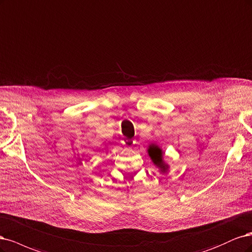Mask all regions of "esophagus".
Masks as SVG:
<instances>
[{
	"instance_id": "34e87169",
	"label": "esophagus",
	"mask_w": 252,
	"mask_h": 252,
	"mask_svg": "<svg viewBox=\"0 0 252 252\" xmlns=\"http://www.w3.org/2000/svg\"><path fill=\"white\" fill-rule=\"evenodd\" d=\"M124 143H125V145H126V148L131 149V148H133V145L135 144V141H134L133 139H126V140L124 141Z\"/></svg>"
}]
</instances>
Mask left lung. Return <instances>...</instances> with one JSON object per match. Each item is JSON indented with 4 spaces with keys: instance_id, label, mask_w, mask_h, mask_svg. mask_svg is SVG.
Returning <instances> with one entry per match:
<instances>
[{
    "instance_id": "1",
    "label": "left lung",
    "mask_w": 252,
    "mask_h": 252,
    "mask_svg": "<svg viewBox=\"0 0 252 252\" xmlns=\"http://www.w3.org/2000/svg\"><path fill=\"white\" fill-rule=\"evenodd\" d=\"M148 153L149 156L154 163V165L157 166L161 173H167L168 170V164L165 163V161L163 160V152H162V149L159 147V145L152 143L149 145L148 148Z\"/></svg>"
}]
</instances>
